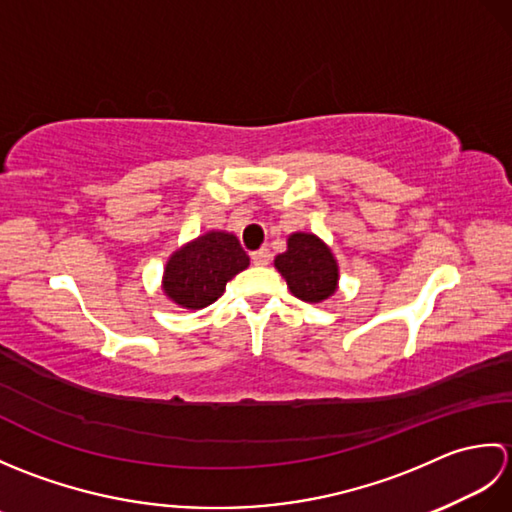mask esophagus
Segmentation results:
<instances>
[{
  "mask_svg": "<svg viewBox=\"0 0 512 512\" xmlns=\"http://www.w3.org/2000/svg\"><path fill=\"white\" fill-rule=\"evenodd\" d=\"M253 264L255 266H268L270 264V250L268 248H259V250H255L253 253Z\"/></svg>",
  "mask_w": 512,
  "mask_h": 512,
  "instance_id": "34e87169",
  "label": "esophagus"
}]
</instances>
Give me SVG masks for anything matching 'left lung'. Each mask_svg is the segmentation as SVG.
Segmentation results:
<instances>
[{
	"mask_svg": "<svg viewBox=\"0 0 512 512\" xmlns=\"http://www.w3.org/2000/svg\"><path fill=\"white\" fill-rule=\"evenodd\" d=\"M275 268L292 295L306 303H321L339 286V264L330 246L312 233H292L286 253L275 257Z\"/></svg>",
	"mask_w": 512,
	"mask_h": 512,
	"instance_id": "obj_1",
	"label": "left lung"
}]
</instances>
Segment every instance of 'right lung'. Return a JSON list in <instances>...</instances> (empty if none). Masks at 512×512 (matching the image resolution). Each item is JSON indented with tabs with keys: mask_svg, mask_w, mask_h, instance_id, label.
<instances>
[{
	"mask_svg": "<svg viewBox=\"0 0 512 512\" xmlns=\"http://www.w3.org/2000/svg\"><path fill=\"white\" fill-rule=\"evenodd\" d=\"M250 259L233 233L209 231L169 257L162 290L180 308L202 310L222 297L226 284Z\"/></svg>",
	"mask_w": 512,
	"mask_h": 512,
	"instance_id": "obj_1",
	"label": "right lung"
}]
</instances>
